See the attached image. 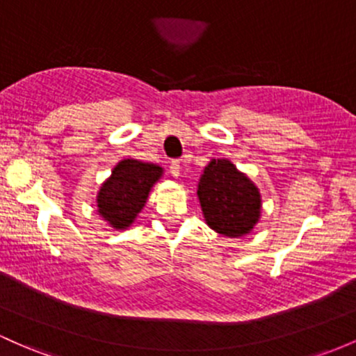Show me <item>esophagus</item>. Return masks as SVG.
Segmentation results:
<instances>
[{
	"label": "esophagus",
	"mask_w": 356,
	"mask_h": 356,
	"mask_svg": "<svg viewBox=\"0 0 356 356\" xmlns=\"http://www.w3.org/2000/svg\"><path fill=\"white\" fill-rule=\"evenodd\" d=\"M170 174L174 175V177H179V175H181V162H179V160H172L170 162Z\"/></svg>",
	"instance_id": "esophagus-1"
}]
</instances>
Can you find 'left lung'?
<instances>
[{
	"instance_id": "8db88e82",
	"label": "left lung",
	"mask_w": 356,
	"mask_h": 356,
	"mask_svg": "<svg viewBox=\"0 0 356 356\" xmlns=\"http://www.w3.org/2000/svg\"><path fill=\"white\" fill-rule=\"evenodd\" d=\"M197 197L206 222L225 236L247 235L260 218L259 189L229 160L213 159L204 167Z\"/></svg>"
}]
</instances>
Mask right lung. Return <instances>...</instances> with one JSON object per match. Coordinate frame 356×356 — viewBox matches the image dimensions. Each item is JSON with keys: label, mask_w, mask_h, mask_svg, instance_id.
<instances>
[{"label": "right lung", "mask_w": 356, "mask_h": 356, "mask_svg": "<svg viewBox=\"0 0 356 356\" xmlns=\"http://www.w3.org/2000/svg\"><path fill=\"white\" fill-rule=\"evenodd\" d=\"M162 167L124 159L97 193V211L113 228L124 229L145 206L152 186L162 175Z\"/></svg>", "instance_id": "add662e5"}]
</instances>
